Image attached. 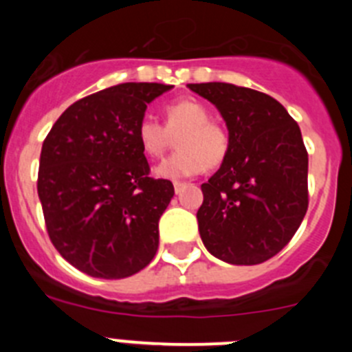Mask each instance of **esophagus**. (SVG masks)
<instances>
[{"label":"esophagus","mask_w":352,"mask_h":352,"mask_svg":"<svg viewBox=\"0 0 352 352\" xmlns=\"http://www.w3.org/2000/svg\"><path fill=\"white\" fill-rule=\"evenodd\" d=\"M185 186H186V183L174 182V192H176V194H179V192H182L183 188H185Z\"/></svg>","instance_id":"1"}]
</instances>
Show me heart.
Segmentation results:
<instances>
[{
    "instance_id": "heart-1",
    "label": "heart",
    "mask_w": 352,
    "mask_h": 352,
    "mask_svg": "<svg viewBox=\"0 0 352 352\" xmlns=\"http://www.w3.org/2000/svg\"><path fill=\"white\" fill-rule=\"evenodd\" d=\"M176 139L178 151L155 167L158 178L182 179L195 176L204 167L220 166L229 151V135L220 125L211 121V114L199 100L173 102L166 109V125L157 118H141L138 139L148 157H162Z\"/></svg>"
}]
</instances>
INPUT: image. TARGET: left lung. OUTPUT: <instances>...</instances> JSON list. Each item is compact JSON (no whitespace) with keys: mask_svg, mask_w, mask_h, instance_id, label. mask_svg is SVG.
<instances>
[{"mask_svg":"<svg viewBox=\"0 0 352 352\" xmlns=\"http://www.w3.org/2000/svg\"><path fill=\"white\" fill-rule=\"evenodd\" d=\"M219 109L229 151L201 185V239L211 256L261 264L291 241L309 208V155L300 126L266 93L227 82L188 84Z\"/></svg>","mask_w":352,"mask_h":352,"instance_id":"obj_1","label":"left lung"}]
</instances>
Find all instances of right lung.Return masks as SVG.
Masks as SVG:
<instances>
[{
  "mask_svg": "<svg viewBox=\"0 0 352 352\" xmlns=\"http://www.w3.org/2000/svg\"><path fill=\"white\" fill-rule=\"evenodd\" d=\"M170 88L125 82L84 96L43 141L36 188L49 238L86 275L125 278L157 254L158 220L174 186L149 178L138 125Z\"/></svg>",
  "mask_w": 352,
  "mask_h": 352,
  "instance_id": "obj_1",
  "label": "right lung"
}]
</instances>
